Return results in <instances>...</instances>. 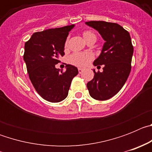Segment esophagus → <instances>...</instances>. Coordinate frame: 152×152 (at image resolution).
<instances>
[{
	"mask_svg": "<svg viewBox=\"0 0 152 152\" xmlns=\"http://www.w3.org/2000/svg\"><path fill=\"white\" fill-rule=\"evenodd\" d=\"M83 72H84V69H83V68H78V72H79V74H81Z\"/></svg>",
	"mask_w": 152,
	"mask_h": 152,
	"instance_id": "1",
	"label": "esophagus"
}]
</instances>
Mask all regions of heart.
Masks as SVG:
<instances>
[{"mask_svg": "<svg viewBox=\"0 0 152 152\" xmlns=\"http://www.w3.org/2000/svg\"><path fill=\"white\" fill-rule=\"evenodd\" d=\"M83 36L86 41H88L91 37L96 38V35L91 31H84L83 33ZM68 40L67 39L64 43V48L68 47ZM93 59H94V56L91 52H75L71 55L69 57L70 63L78 67L87 66Z\"/></svg>", "mask_w": 152, "mask_h": 152, "instance_id": "obj_1", "label": "heart"}]
</instances>
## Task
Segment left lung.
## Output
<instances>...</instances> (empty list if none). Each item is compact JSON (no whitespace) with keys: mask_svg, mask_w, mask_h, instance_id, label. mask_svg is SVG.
<instances>
[{"mask_svg":"<svg viewBox=\"0 0 152 152\" xmlns=\"http://www.w3.org/2000/svg\"><path fill=\"white\" fill-rule=\"evenodd\" d=\"M99 32L105 40L94 66L104 64L103 72H95L94 78L87 84L89 94L95 100H106L119 92L131 72L133 46L127 30L115 23L89 21L85 23Z\"/></svg>","mask_w":152,"mask_h":152,"instance_id":"obj_1","label":"left lung"}]
</instances>
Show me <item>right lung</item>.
Listing matches in <instances>:
<instances>
[{
    "label": "right lung",
    "mask_w": 152,
    "mask_h": 152,
    "mask_svg": "<svg viewBox=\"0 0 152 152\" xmlns=\"http://www.w3.org/2000/svg\"><path fill=\"white\" fill-rule=\"evenodd\" d=\"M75 25L34 33L26 42L23 59L33 87L45 100L58 103L68 94L72 80L78 74L76 67L67 64L66 71L56 68L64 55V43Z\"/></svg>",
    "instance_id": "obj_1"
}]
</instances>
